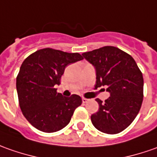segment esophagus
Returning a JSON list of instances; mask_svg holds the SVG:
<instances>
[{"label": "esophagus", "instance_id": "esophagus-1", "mask_svg": "<svg viewBox=\"0 0 157 157\" xmlns=\"http://www.w3.org/2000/svg\"><path fill=\"white\" fill-rule=\"evenodd\" d=\"M88 99H86V98H82V102L83 103H87V102H88Z\"/></svg>", "mask_w": 157, "mask_h": 157}]
</instances>
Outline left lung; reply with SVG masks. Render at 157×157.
<instances>
[{
  "instance_id": "1",
  "label": "left lung",
  "mask_w": 157,
  "mask_h": 157,
  "mask_svg": "<svg viewBox=\"0 0 157 157\" xmlns=\"http://www.w3.org/2000/svg\"><path fill=\"white\" fill-rule=\"evenodd\" d=\"M96 70L95 88L105 87L110 97L96 99L99 111L91 115L94 126L106 134L123 132L132 123L144 99V78L131 55L114 46L82 53Z\"/></svg>"
}]
</instances>
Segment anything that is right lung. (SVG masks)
Returning <instances> with one entry per match:
<instances>
[{"label":"right lung","mask_w":157,"mask_h":157,"mask_svg":"<svg viewBox=\"0 0 157 157\" xmlns=\"http://www.w3.org/2000/svg\"><path fill=\"white\" fill-rule=\"evenodd\" d=\"M83 59L79 53L44 48L25 58L16 77L19 105L33 126L44 132L60 131L70 123L82 98L56 92L66 66Z\"/></svg>","instance_id":"add662e5"}]
</instances>
